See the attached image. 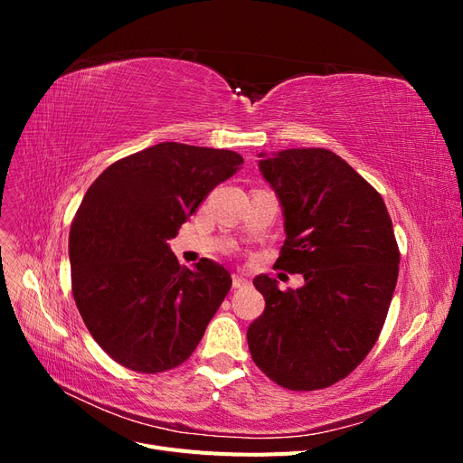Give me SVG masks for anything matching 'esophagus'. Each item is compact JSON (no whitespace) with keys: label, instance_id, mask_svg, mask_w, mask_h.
<instances>
[{"label":"esophagus","instance_id":"34e87169","mask_svg":"<svg viewBox=\"0 0 463 463\" xmlns=\"http://www.w3.org/2000/svg\"><path fill=\"white\" fill-rule=\"evenodd\" d=\"M232 282H233V288H245L249 284V279L241 274H233L232 276Z\"/></svg>","mask_w":463,"mask_h":463}]
</instances>
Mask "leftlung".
<instances>
[{
    "label": "left lung",
    "mask_w": 463,
    "mask_h": 463,
    "mask_svg": "<svg viewBox=\"0 0 463 463\" xmlns=\"http://www.w3.org/2000/svg\"><path fill=\"white\" fill-rule=\"evenodd\" d=\"M259 170L284 216L278 269L303 274L299 289L253 279L266 301L249 326L257 367L289 390L326 388L373 349L394 296L400 253L386 204L326 148L259 154Z\"/></svg>",
    "instance_id": "left-lung-1"
}]
</instances>
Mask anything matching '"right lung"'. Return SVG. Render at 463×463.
<instances>
[{
	"mask_svg": "<svg viewBox=\"0 0 463 463\" xmlns=\"http://www.w3.org/2000/svg\"><path fill=\"white\" fill-rule=\"evenodd\" d=\"M243 158L233 150L160 143L104 170L69 232L77 309L119 365L162 373L199 345L232 288L222 264L181 266L167 241Z\"/></svg>",
	"mask_w": 463,
	"mask_h": 463,
	"instance_id": "add662e5",
	"label": "right lung"
}]
</instances>
